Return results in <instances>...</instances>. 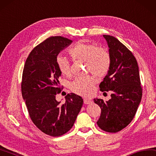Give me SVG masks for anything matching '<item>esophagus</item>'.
<instances>
[{
	"label": "esophagus",
	"instance_id": "34e87169",
	"mask_svg": "<svg viewBox=\"0 0 156 156\" xmlns=\"http://www.w3.org/2000/svg\"><path fill=\"white\" fill-rule=\"evenodd\" d=\"M84 103L85 104H90L92 103V101L89 99H84Z\"/></svg>",
	"mask_w": 156,
	"mask_h": 156
}]
</instances>
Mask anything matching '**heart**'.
I'll list each match as a JSON object with an SVG mask.
<instances>
[{
	"mask_svg": "<svg viewBox=\"0 0 156 156\" xmlns=\"http://www.w3.org/2000/svg\"><path fill=\"white\" fill-rule=\"evenodd\" d=\"M69 52L73 58L87 62V69L98 77H104L109 72L111 65L109 53L95 44L79 41L71 48ZM56 66L62 75L70 76V64L66 57L58 56ZM94 84L95 78L93 76H82L76 78L71 83L70 88L73 92L78 95L89 96L92 94Z\"/></svg>",
	"mask_w": 156,
	"mask_h": 156,
	"instance_id": "b5f03b06",
	"label": "heart"
}]
</instances>
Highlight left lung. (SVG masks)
Masks as SVG:
<instances>
[{"label":"left lung","instance_id":"8db88e82","mask_svg":"<svg viewBox=\"0 0 156 156\" xmlns=\"http://www.w3.org/2000/svg\"><path fill=\"white\" fill-rule=\"evenodd\" d=\"M109 48L111 65L100 84V90H112L111 99H94L101 108L99 127L116 133L125 128L134 119L142 98L143 90L136 59L131 51L113 36L104 35Z\"/></svg>","mask_w":156,"mask_h":156}]
</instances>
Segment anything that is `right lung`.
I'll return each mask as SVG.
<instances>
[{
  "mask_svg": "<svg viewBox=\"0 0 156 156\" xmlns=\"http://www.w3.org/2000/svg\"><path fill=\"white\" fill-rule=\"evenodd\" d=\"M72 42L61 36L50 37L31 51L22 73V95L31 120L41 132L54 137L72 128L83 104V98L73 93L66 96L64 103L56 100L62 89L56 58Z\"/></svg>",
  "mask_w": 156,
  "mask_h": 156,
  "instance_id": "obj_1",
  "label": "right lung"
}]
</instances>
